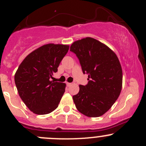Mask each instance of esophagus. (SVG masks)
I'll list each match as a JSON object with an SVG mask.
<instances>
[{"label":"esophagus","instance_id":"34e87169","mask_svg":"<svg viewBox=\"0 0 146 146\" xmlns=\"http://www.w3.org/2000/svg\"><path fill=\"white\" fill-rule=\"evenodd\" d=\"M66 85H67L68 86H70L71 85V83H69V82H66Z\"/></svg>","mask_w":146,"mask_h":146}]
</instances>
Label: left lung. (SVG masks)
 Instances as JSON below:
<instances>
[{"label":"left lung","instance_id":"left-lung-1","mask_svg":"<svg viewBox=\"0 0 146 146\" xmlns=\"http://www.w3.org/2000/svg\"><path fill=\"white\" fill-rule=\"evenodd\" d=\"M78 57L88 82L80 85L73 99L79 112L89 117L103 115L119 96L122 69L119 60L109 47L92 38L74 42L70 47Z\"/></svg>","mask_w":146,"mask_h":146}]
</instances>
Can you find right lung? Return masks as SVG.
Here are the masks:
<instances>
[{
	"instance_id": "right-lung-1",
	"label": "right lung",
	"mask_w": 146,
	"mask_h": 146,
	"mask_svg": "<svg viewBox=\"0 0 146 146\" xmlns=\"http://www.w3.org/2000/svg\"><path fill=\"white\" fill-rule=\"evenodd\" d=\"M68 45L47 44L29 53L22 62L14 76L21 100L37 115H46L58 108L66 84L53 79Z\"/></svg>"
}]
</instances>
